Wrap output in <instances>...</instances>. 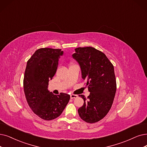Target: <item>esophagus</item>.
I'll list each match as a JSON object with an SVG mask.
<instances>
[{"instance_id":"esophagus-1","label":"esophagus","mask_w":147,"mask_h":147,"mask_svg":"<svg viewBox=\"0 0 147 147\" xmlns=\"http://www.w3.org/2000/svg\"><path fill=\"white\" fill-rule=\"evenodd\" d=\"M78 97V95H70V98L74 99V98H77Z\"/></svg>"}]
</instances>
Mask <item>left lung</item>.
Listing matches in <instances>:
<instances>
[{
  "label": "left lung",
  "mask_w": 147,
  "mask_h": 147,
  "mask_svg": "<svg viewBox=\"0 0 147 147\" xmlns=\"http://www.w3.org/2000/svg\"><path fill=\"white\" fill-rule=\"evenodd\" d=\"M75 51L72 57L79 64L82 78L90 92L87 99L81 95L84 104L78 109V114L83 121L92 124L104 118L112 105L116 91L114 67L103 52L92 47Z\"/></svg>",
  "instance_id": "left-lung-1"
}]
</instances>
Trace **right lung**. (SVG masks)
<instances>
[{
    "mask_svg": "<svg viewBox=\"0 0 147 147\" xmlns=\"http://www.w3.org/2000/svg\"><path fill=\"white\" fill-rule=\"evenodd\" d=\"M63 55L61 49L40 48L27 62L23 80L26 99L33 112L44 120L59 116L70 99L68 94L56 95L48 89L49 81L55 74Z\"/></svg>",
    "mask_w": 147,
    "mask_h": 147,
    "instance_id": "right-lung-1",
    "label": "right lung"
}]
</instances>
